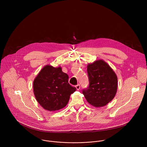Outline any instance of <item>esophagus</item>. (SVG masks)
Instances as JSON below:
<instances>
[{
	"instance_id": "34e87169",
	"label": "esophagus",
	"mask_w": 147,
	"mask_h": 147,
	"mask_svg": "<svg viewBox=\"0 0 147 147\" xmlns=\"http://www.w3.org/2000/svg\"><path fill=\"white\" fill-rule=\"evenodd\" d=\"M76 89H77V90H79V89H80V84H77V85H76Z\"/></svg>"
}]
</instances>
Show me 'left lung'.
<instances>
[{
    "label": "left lung",
    "mask_w": 147,
    "mask_h": 147,
    "mask_svg": "<svg viewBox=\"0 0 147 147\" xmlns=\"http://www.w3.org/2000/svg\"><path fill=\"white\" fill-rule=\"evenodd\" d=\"M89 86L83 89L86 101L95 107L104 106L115 97L117 90V76L112 68L102 60L87 66Z\"/></svg>",
    "instance_id": "obj_1"
}]
</instances>
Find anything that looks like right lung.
I'll list each match as a JSON object with an SVG mask.
<instances>
[{
    "instance_id": "right-lung-1",
    "label": "right lung",
    "mask_w": 147,
    "mask_h": 147,
    "mask_svg": "<svg viewBox=\"0 0 147 147\" xmlns=\"http://www.w3.org/2000/svg\"><path fill=\"white\" fill-rule=\"evenodd\" d=\"M36 98L45 109L49 111L60 110L65 107L70 95L76 88L68 83V75L61 67L45 66L33 82Z\"/></svg>"
}]
</instances>
